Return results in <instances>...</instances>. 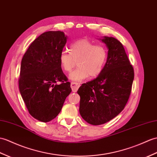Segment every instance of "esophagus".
I'll return each mask as SVG.
<instances>
[{
  "label": "esophagus",
  "instance_id": "34e87169",
  "mask_svg": "<svg viewBox=\"0 0 157 157\" xmlns=\"http://www.w3.org/2000/svg\"><path fill=\"white\" fill-rule=\"evenodd\" d=\"M79 86H80V85H79V83H75V82H71V90H72L73 92H77Z\"/></svg>",
  "mask_w": 157,
  "mask_h": 157
}]
</instances>
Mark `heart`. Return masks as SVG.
<instances>
[{"mask_svg": "<svg viewBox=\"0 0 157 157\" xmlns=\"http://www.w3.org/2000/svg\"><path fill=\"white\" fill-rule=\"evenodd\" d=\"M70 53L62 52L59 61L66 72L72 70L77 62L78 68L70 74V79L82 82L87 78H96L102 71L107 61V50L87 39H80L70 45Z\"/></svg>", "mask_w": 157, "mask_h": 157, "instance_id": "1", "label": "heart"}]
</instances>
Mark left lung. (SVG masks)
<instances>
[{
  "label": "left lung",
  "mask_w": 157,
  "mask_h": 157,
  "mask_svg": "<svg viewBox=\"0 0 157 157\" xmlns=\"http://www.w3.org/2000/svg\"><path fill=\"white\" fill-rule=\"evenodd\" d=\"M106 45L107 61L101 74L79 87V114L92 125L103 124L121 112L128 100L134 70L122 44L114 37L100 39Z\"/></svg>",
  "instance_id": "1"
}]
</instances>
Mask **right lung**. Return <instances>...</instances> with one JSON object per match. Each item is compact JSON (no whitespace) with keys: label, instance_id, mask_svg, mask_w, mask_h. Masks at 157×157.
<instances>
[{"label":"right lung","instance_id":"1","mask_svg":"<svg viewBox=\"0 0 157 157\" xmlns=\"http://www.w3.org/2000/svg\"><path fill=\"white\" fill-rule=\"evenodd\" d=\"M67 39L60 31L43 33L30 45L21 61V95L29 114L41 122L56 118L71 92L59 61Z\"/></svg>","mask_w":157,"mask_h":157}]
</instances>
